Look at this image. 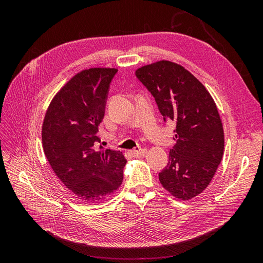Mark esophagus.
I'll return each mask as SVG.
<instances>
[{
    "label": "esophagus",
    "instance_id": "obj_1",
    "mask_svg": "<svg viewBox=\"0 0 263 263\" xmlns=\"http://www.w3.org/2000/svg\"><path fill=\"white\" fill-rule=\"evenodd\" d=\"M146 153H147V149H145V148H141V149H138V150H137V149L132 150V155H133L135 158H139V157L145 156Z\"/></svg>",
    "mask_w": 263,
    "mask_h": 263
}]
</instances>
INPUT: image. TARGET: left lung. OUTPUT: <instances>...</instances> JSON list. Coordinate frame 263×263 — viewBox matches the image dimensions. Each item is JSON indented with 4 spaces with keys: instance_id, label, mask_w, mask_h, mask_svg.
<instances>
[{
    "instance_id": "8db88e82",
    "label": "left lung",
    "mask_w": 263,
    "mask_h": 263,
    "mask_svg": "<svg viewBox=\"0 0 263 263\" xmlns=\"http://www.w3.org/2000/svg\"><path fill=\"white\" fill-rule=\"evenodd\" d=\"M135 73L154 95L164 121L177 125V144L159 181L172 196L191 200L209 186L224 155L217 106L206 87L176 62L160 60Z\"/></svg>"
}]
</instances>
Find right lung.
I'll return each instance as SVG.
<instances>
[{"label":"right lung","mask_w":263,"mask_h":263,"mask_svg":"<svg viewBox=\"0 0 263 263\" xmlns=\"http://www.w3.org/2000/svg\"><path fill=\"white\" fill-rule=\"evenodd\" d=\"M116 72L115 68L82 70L54 95L44 118L46 159L58 179L85 204L107 200L123 182L127 160L122 151L94 149Z\"/></svg>","instance_id":"obj_1"}]
</instances>
